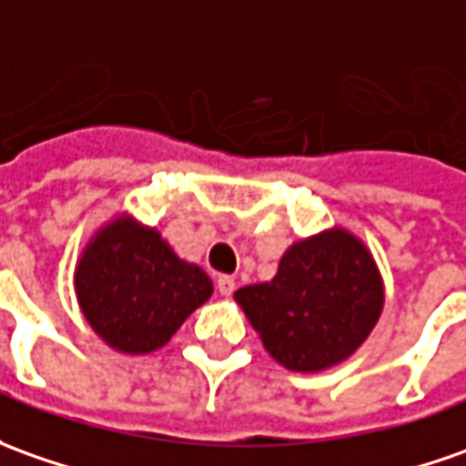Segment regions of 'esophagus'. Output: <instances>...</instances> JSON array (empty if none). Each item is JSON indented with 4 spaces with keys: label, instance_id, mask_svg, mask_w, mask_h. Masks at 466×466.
<instances>
[{
    "label": "esophagus",
    "instance_id": "esophagus-1",
    "mask_svg": "<svg viewBox=\"0 0 466 466\" xmlns=\"http://www.w3.org/2000/svg\"><path fill=\"white\" fill-rule=\"evenodd\" d=\"M234 288H237V280H234L232 275H219L217 278V290H219L221 296H232Z\"/></svg>",
    "mask_w": 466,
    "mask_h": 466
}]
</instances>
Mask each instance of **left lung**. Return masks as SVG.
I'll return each instance as SVG.
<instances>
[{"instance_id":"left-lung-1","label":"left lung","mask_w":466,"mask_h":466,"mask_svg":"<svg viewBox=\"0 0 466 466\" xmlns=\"http://www.w3.org/2000/svg\"><path fill=\"white\" fill-rule=\"evenodd\" d=\"M234 300L275 362L311 375L365 344L385 306V283L370 247L331 227L293 242L273 280L239 288Z\"/></svg>"}]
</instances>
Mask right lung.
Listing matches in <instances>:
<instances>
[{"label":"right lung","instance_id":"1","mask_svg":"<svg viewBox=\"0 0 466 466\" xmlns=\"http://www.w3.org/2000/svg\"><path fill=\"white\" fill-rule=\"evenodd\" d=\"M74 290L86 324L106 347L150 354L211 299L214 283L204 268L180 259L155 227L119 211L81 249Z\"/></svg>","mask_w":466,"mask_h":466}]
</instances>
